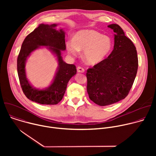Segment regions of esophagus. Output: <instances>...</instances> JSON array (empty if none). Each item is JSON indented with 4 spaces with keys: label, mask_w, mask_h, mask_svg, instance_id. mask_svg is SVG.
<instances>
[{
    "label": "esophagus",
    "mask_w": 156,
    "mask_h": 156,
    "mask_svg": "<svg viewBox=\"0 0 156 156\" xmlns=\"http://www.w3.org/2000/svg\"><path fill=\"white\" fill-rule=\"evenodd\" d=\"M77 72L79 73H84V69L81 67V66H78L77 67Z\"/></svg>",
    "instance_id": "1"
}]
</instances>
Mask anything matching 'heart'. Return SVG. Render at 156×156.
I'll list each match as a JSON object with an SVG mask.
<instances>
[{
  "label": "heart",
  "instance_id": "heart-1",
  "mask_svg": "<svg viewBox=\"0 0 156 156\" xmlns=\"http://www.w3.org/2000/svg\"><path fill=\"white\" fill-rule=\"evenodd\" d=\"M112 47L111 39L93 30H84L76 33L73 40L66 44L68 53L76 57L80 51H83V57L88 65H95L101 62Z\"/></svg>",
  "mask_w": 156,
  "mask_h": 156
}]
</instances>
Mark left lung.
Masks as SVG:
<instances>
[{
  "label": "left lung",
  "instance_id": "8db88e82",
  "mask_svg": "<svg viewBox=\"0 0 156 156\" xmlns=\"http://www.w3.org/2000/svg\"><path fill=\"white\" fill-rule=\"evenodd\" d=\"M114 49L108 57L87 70V92L95 104L105 106L125 99L134 83L138 59L136 48L122 28L111 24Z\"/></svg>",
  "mask_w": 156,
  "mask_h": 156
}]
</instances>
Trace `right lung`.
Masks as SVG:
<instances>
[{
    "label": "right lung",
    "mask_w": 156,
    "mask_h": 156,
    "mask_svg": "<svg viewBox=\"0 0 156 156\" xmlns=\"http://www.w3.org/2000/svg\"><path fill=\"white\" fill-rule=\"evenodd\" d=\"M56 24H41L25 39L17 58V72L22 90L30 100L46 105L57 104L63 98L66 86L76 73L73 64L65 63L61 56V51L66 49L65 32L63 29L56 30ZM40 46H47L58 57L59 66L52 84L44 90L33 88L26 76L25 63L27 57Z\"/></svg>",
    "instance_id": "right-lung-1"
}]
</instances>
